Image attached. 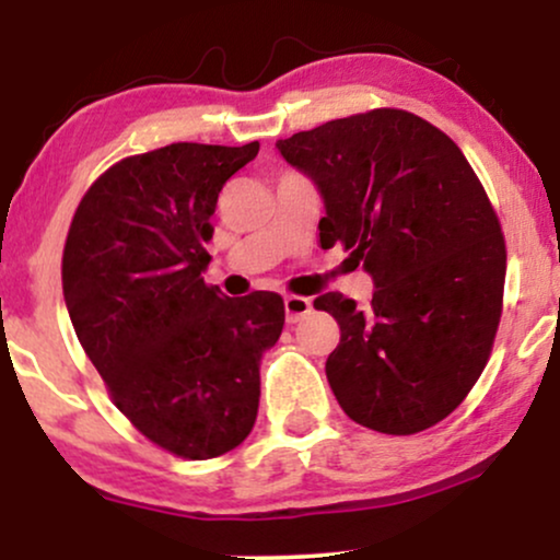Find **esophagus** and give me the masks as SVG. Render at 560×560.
<instances>
[{
  "label": "esophagus",
  "instance_id": "34e87169",
  "mask_svg": "<svg viewBox=\"0 0 560 560\" xmlns=\"http://www.w3.org/2000/svg\"><path fill=\"white\" fill-rule=\"evenodd\" d=\"M311 300L300 298V294H287L284 298V311H287V324H298L302 316L311 313Z\"/></svg>",
  "mask_w": 560,
  "mask_h": 560
}]
</instances>
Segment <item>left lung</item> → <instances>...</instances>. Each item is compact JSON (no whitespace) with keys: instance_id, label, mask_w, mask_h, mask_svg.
Here are the masks:
<instances>
[{"instance_id":"8db88e82","label":"left lung","mask_w":560,"mask_h":560,"mask_svg":"<svg viewBox=\"0 0 560 560\" xmlns=\"http://www.w3.org/2000/svg\"><path fill=\"white\" fill-rule=\"evenodd\" d=\"M326 202L320 247L342 244L374 298L313 300L339 324L334 397L361 427L416 434L447 419L490 361L505 287L498 213L464 152L408 110L329 120L276 141Z\"/></svg>"}]
</instances>
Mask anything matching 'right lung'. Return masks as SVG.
Returning a JSON list of instances; mask_svg holds the SVG:
<instances>
[{
    "mask_svg": "<svg viewBox=\"0 0 560 560\" xmlns=\"http://www.w3.org/2000/svg\"><path fill=\"white\" fill-rule=\"evenodd\" d=\"M260 144H178L118 160L89 186L62 249L75 337L115 408L152 445L208 460L242 445L260 358L284 326L276 292L205 284L223 184Z\"/></svg>",
    "mask_w": 560,
    "mask_h": 560,
    "instance_id": "right-lung-1",
    "label": "right lung"
}]
</instances>
